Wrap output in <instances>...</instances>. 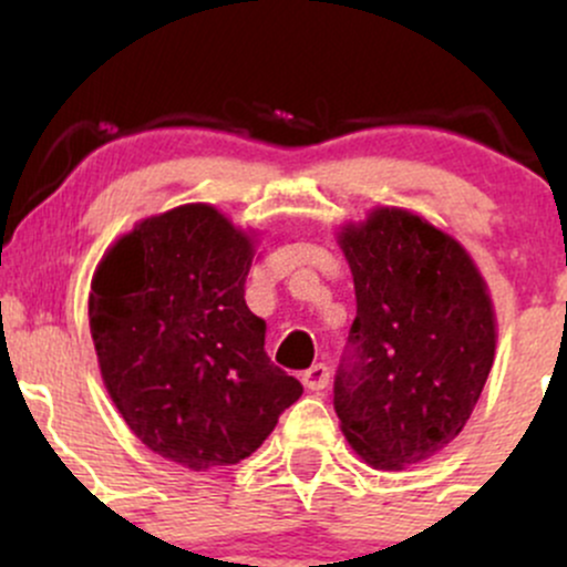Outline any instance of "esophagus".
<instances>
[{
    "mask_svg": "<svg viewBox=\"0 0 567 567\" xmlns=\"http://www.w3.org/2000/svg\"><path fill=\"white\" fill-rule=\"evenodd\" d=\"M303 386L311 389V392H320L330 383V368L322 365V362H317V365H311L309 370L303 373Z\"/></svg>",
    "mask_w": 567,
    "mask_h": 567,
    "instance_id": "esophagus-1",
    "label": "esophagus"
}]
</instances>
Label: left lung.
<instances>
[{
	"mask_svg": "<svg viewBox=\"0 0 567 567\" xmlns=\"http://www.w3.org/2000/svg\"><path fill=\"white\" fill-rule=\"evenodd\" d=\"M357 292L333 405L368 466L400 472L458 437L496 357V309L466 247L405 207L338 231Z\"/></svg>",
	"mask_w": 567,
	"mask_h": 567,
	"instance_id": "1",
	"label": "left lung"
}]
</instances>
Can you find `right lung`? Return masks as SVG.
Instances as JSON below:
<instances>
[{
	"mask_svg": "<svg viewBox=\"0 0 567 567\" xmlns=\"http://www.w3.org/2000/svg\"><path fill=\"white\" fill-rule=\"evenodd\" d=\"M252 258L256 231L192 202L138 220L90 282L103 386L148 451L192 472L239 464L303 394L245 303Z\"/></svg>",
	"mask_w": 567,
	"mask_h": 567,
	"instance_id": "1",
	"label": "right lung"
}]
</instances>
